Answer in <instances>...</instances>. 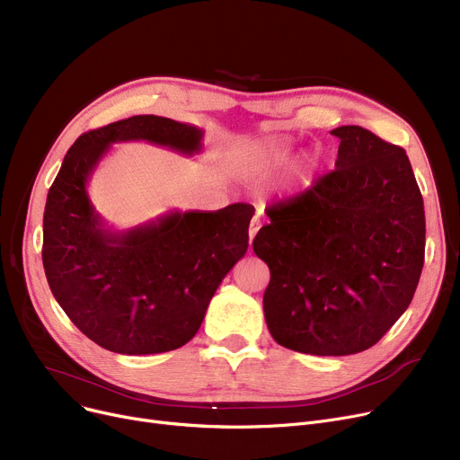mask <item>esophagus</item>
Instances as JSON below:
<instances>
[{
	"label": "esophagus",
	"instance_id": "obj_1",
	"mask_svg": "<svg viewBox=\"0 0 460 460\" xmlns=\"http://www.w3.org/2000/svg\"><path fill=\"white\" fill-rule=\"evenodd\" d=\"M259 229H261V216L257 214L253 220H252V226H250V244L253 243V238H255V234L259 233Z\"/></svg>",
	"mask_w": 460,
	"mask_h": 460
}]
</instances>
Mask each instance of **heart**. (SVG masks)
<instances>
[{
  "mask_svg": "<svg viewBox=\"0 0 460 460\" xmlns=\"http://www.w3.org/2000/svg\"><path fill=\"white\" fill-rule=\"evenodd\" d=\"M295 156V143L285 137H264L255 141L236 156L238 167L252 177H270L278 173ZM326 165V155L323 151L305 153L295 169L296 184H309Z\"/></svg>",
  "mask_w": 460,
  "mask_h": 460,
  "instance_id": "heart-1",
  "label": "heart"
}]
</instances>
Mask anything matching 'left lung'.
Segmentation results:
<instances>
[{
    "instance_id": "obj_1",
    "label": "left lung",
    "mask_w": 460,
    "mask_h": 460,
    "mask_svg": "<svg viewBox=\"0 0 460 460\" xmlns=\"http://www.w3.org/2000/svg\"><path fill=\"white\" fill-rule=\"evenodd\" d=\"M340 137L335 172L270 208L253 252L270 269L262 296L274 340L313 356L380 341L412 302L425 257V210L406 153L361 127Z\"/></svg>"
}]
</instances>
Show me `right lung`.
Listing matches in <instances>:
<instances>
[{
	"mask_svg": "<svg viewBox=\"0 0 460 460\" xmlns=\"http://www.w3.org/2000/svg\"><path fill=\"white\" fill-rule=\"evenodd\" d=\"M203 130L158 115H134L82 134L48 191L42 264L68 319L91 341L128 356L186 345L207 307L248 250L252 205L214 212L172 210L125 231L106 226L87 184L113 143L149 141L186 156Z\"/></svg>",
	"mask_w": 460,
	"mask_h": 460,
	"instance_id": "right-lung-1",
	"label": "right lung"
}]
</instances>
